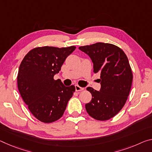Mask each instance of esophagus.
<instances>
[{
  "instance_id": "34e87169",
  "label": "esophagus",
  "mask_w": 152,
  "mask_h": 152,
  "mask_svg": "<svg viewBox=\"0 0 152 152\" xmlns=\"http://www.w3.org/2000/svg\"><path fill=\"white\" fill-rule=\"evenodd\" d=\"M75 89H76V91H81L85 90V88L83 87H81V86L78 85H75Z\"/></svg>"
}]
</instances>
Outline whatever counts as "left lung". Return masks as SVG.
I'll use <instances>...</instances> for the list:
<instances>
[{"label":"left lung","mask_w":152,"mask_h":152,"mask_svg":"<svg viewBox=\"0 0 152 152\" xmlns=\"http://www.w3.org/2000/svg\"><path fill=\"white\" fill-rule=\"evenodd\" d=\"M91 57L93 72L100 74L99 91L86 90L92 95L85 108L94 119L104 121L115 116L126 103L132 82V73L124 52L117 46L97 42L78 48Z\"/></svg>","instance_id":"left-lung-1"}]
</instances>
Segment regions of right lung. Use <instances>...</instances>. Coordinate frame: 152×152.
<instances>
[{
    "label": "right lung",
    "instance_id": "add662e5",
    "mask_svg": "<svg viewBox=\"0 0 152 152\" xmlns=\"http://www.w3.org/2000/svg\"><path fill=\"white\" fill-rule=\"evenodd\" d=\"M76 47H37L24 57L19 67L18 86L30 112L45 123L59 120L75 86H66L60 80H54L61 67Z\"/></svg>",
    "mask_w": 152,
    "mask_h": 152
}]
</instances>
